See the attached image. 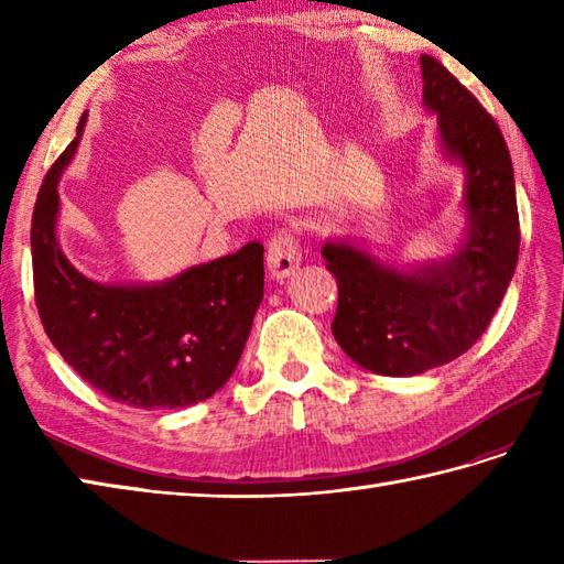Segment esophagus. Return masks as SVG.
<instances>
[{
  "instance_id": "34e87169",
  "label": "esophagus",
  "mask_w": 564,
  "mask_h": 564,
  "mask_svg": "<svg viewBox=\"0 0 564 564\" xmlns=\"http://www.w3.org/2000/svg\"><path fill=\"white\" fill-rule=\"evenodd\" d=\"M297 263H301V245H297V235L295 230L283 227V230L275 232L267 245L269 273L273 279H285V275H291L297 269Z\"/></svg>"
}]
</instances>
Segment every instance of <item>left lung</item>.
<instances>
[{
	"label": "left lung",
	"mask_w": 564,
	"mask_h": 564,
	"mask_svg": "<svg viewBox=\"0 0 564 564\" xmlns=\"http://www.w3.org/2000/svg\"><path fill=\"white\" fill-rule=\"evenodd\" d=\"M422 77L441 148L465 170V242L448 259L406 271L349 242L322 247L339 289L334 339L361 368L392 378L448 364L482 337L521 242L513 166L495 118L436 57L422 55Z\"/></svg>",
	"instance_id": "obj_1"
}]
</instances>
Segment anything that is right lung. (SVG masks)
<instances>
[{
	"instance_id": "right-lung-1",
	"label": "right lung",
	"mask_w": 564,
	"mask_h": 564,
	"mask_svg": "<svg viewBox=\"0 0 564 564\" xmlns=\"http://www.w3.org/2000/svg\"><path fill=\"white\" fill-rule=\"evenodd\" d=\"M77 138L45 174L31 220L35 307L59 356L106 398L138 410L208 400L235 373L263 297V247L191 267L150 285H106L79 273L57 245V182Z\"/></svg>"
}]
</instances>
